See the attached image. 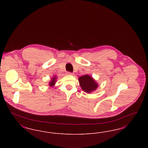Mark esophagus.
<instances>
[{"label":"esophagus","mask_w":148,"mask_h":148,"mask_svg":"<svg viewBox=\"0 0 148 148\" xmlns=\"http://www.w3.org/2000/svg\"><path fill=\"white\" fill-rule=\"evenodd\" d=\"M68 74H69V75H72V74H73L71 72H70V71H68Z\"/></svg>","instance_id":"34e87169"}]
</instances>
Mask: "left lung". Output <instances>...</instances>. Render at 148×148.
I'll return each mask as SVG.
<instances>
[{"mask_svg":"<svg viewBox=\"0 0 148 148\" xmlns=\"http://www.w3.org/2000/svg\"><path fill=\"white\" fill-rule=\"evenodd\" d=\"M79 81L82 89L88 93L95 90L98 86L92 77L88 75H85L79 77Z\"/></svg>","mask_w":148,"mask_h":148,"instance_id":"1","label":"left lung"}]
</instances>
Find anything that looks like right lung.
Wrapping results in <instances>:
<instances>
[{
	"label": "right lung",
	"instance_id": "add662e5",
	"mask_svg": "<svg viewBox=\"0 0 148 148\" xmlns=\"http://www.w3.org/2000/svg\"><path fill=\"white\" fill-rule=\"evenodd\" d=\"M56 78V77H53V79H52V80L50 82V83H49L50 86H53V85H54Z\"/></svg>",
	"mask_w": 148,
	"mask_h": 148
}]
</instances>
